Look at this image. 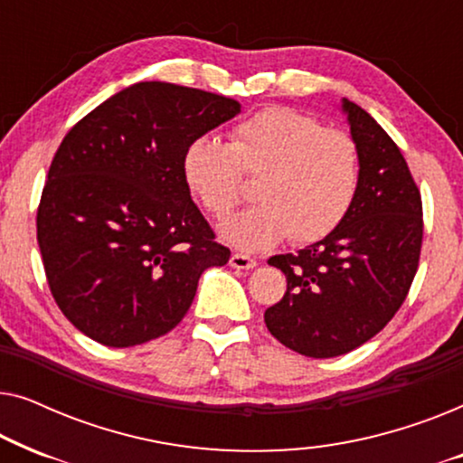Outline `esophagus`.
I'll return each instance as SVG.
<instances>
[{
	"label": "esophagus",
	"instance_id": "1",
	"mask_svg": "<svg viewBox=\"0 0 463 463\" xmlns=\"http://www.w3.org/2000/svg\"><path fill=\"white\" fill-rule=\"evenodd\" d=\"M230 265L236 269H252L257 265V261L249 255H244V252H233L230 257Z\"/></svg>",
	"mask_w": 463,
	"mask_h": 463
}]
</instances>
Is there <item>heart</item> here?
I'll return each instance as SVG.
<instances>
[{"label":"heart","mask_w":463,"mask_h":463,"mask_svg":"<svg viewBox=\"0 0 463 463\" xmlns=\"http://www.w3.org/2000/svg\"><path fill=\"white\" fill-rule=\"evenodd\" d=\"M244 175L259 183V204L221 227L227 242L265 250L290 238L312 244L331 236L360 192V151L344 130L290 107H265L238 122L230 143L198 137L181 156V176L192 198L223 219L244 195Z\"/></svg>","instance_id":"obj_1"}]
</instances>
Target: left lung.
<instances>
[{
	"mask_svg": "<svg viewBox=\"0 0 463 463\" xmlns=\"http://www.w3.org/2000/svg\"><path fill=\"white\" fill-rule=\"evenodd\" d=\"M341 107L360 151L358 198L331 236L268 261L284 271L287 293L265 309V325L309 358L375 337L407 299L421 255V194L407 160L363 107L347 99Z\"/></svg>",
	"mask_w": 463,
	"mask_h": 463,
	"instance_id": "1",
	"label": "left lung"
}]
</instances>
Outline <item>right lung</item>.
<instances>
[{
	"instance_id": "add662e5",
	"label": "right lung",
	"mask_w": 463,
	"mask_h": 463,
	"mask_svg": "<svg viewBox=\"0 0 463 463\" xmlns=\"http://www.w3.org/2000/svg\"><path fill=\"white\" fill-rule=\"evenodd\" d=\"M236 113L223 94L138 81L67 132L37 206V244L78 331L109 347L162 337L202 271L230 261L183 183L181 156Z\"/></svg>"
}]
</instances>
